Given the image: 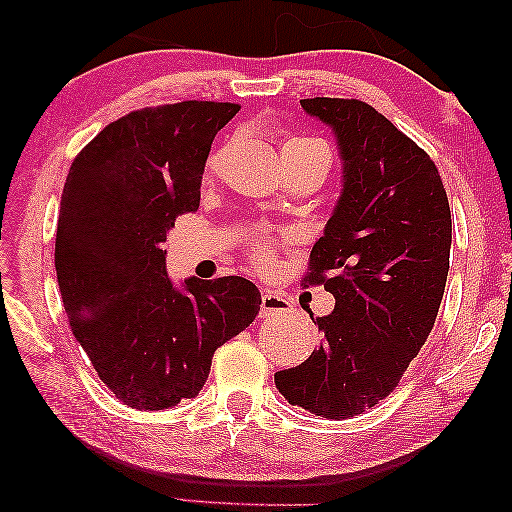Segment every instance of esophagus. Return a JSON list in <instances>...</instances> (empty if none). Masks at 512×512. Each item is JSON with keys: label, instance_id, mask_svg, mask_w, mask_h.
I'll return each instance as SVG.
<instances>
[{"label": "esophagus", "instance_id": "esophagus-1", "mask_svg": "<svg viewBox=\"0 0 512 512\" xmlns=\"http://www.w3.org/2000/svg\"><path fill=\"white\" fill-rule=\"evenodd\" d=\"M261 308L265 315H272V317H281V315H290L292 313V304L288 301L286 295H281V292H274V290H263L261 295Z\"/></svg>", "mask_w": 512, "mask_h": 512}]
</instances>
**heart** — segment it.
<instances>
[{
  "mask_svg": "<svg viewBox=\"0 0 512 512\" xmlns=\"http://www.w3.org/2000/svg\"><path fill=\"white\" fill-rule=\"evenodd\" d=\"M301 147H324V145H322L320 140H313V138H288L286 142H283V149H281V152H288V149H301ZM324 149H326V147H324ZM217 161H220V158H217V156H213L211 161H208V174H213V172H215ZM254 256H256L258 261H261L263 265L272 263V254H270V249L263 247V245H256V247H254Z\"/></svg>",
  "mask_w": 512,
  "mask_h": 512,
  "instance_id": "1",
  "label": "heart"
}]
</instances>
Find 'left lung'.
I'll list each match as a JSON object with an SVG mask.
<instances>
[{
	"mask_svg": "<svg viewBox=\"0 0 512 512\" xmlns=\"http://www.w3.org/2000/svg\"><path fill=\"white\" fill-rule=\"evenodd\" d=\"M301 108L331 129L342 167L306 276L335 308L308 311L324 340L274 383L288 404L347 420L388 397L429 338L449 274V199L424 149L370 104L315 97Z\"/></svg>",
	"mask_w": 512,
	"mask_h": 512,
	"instance_id": "1",
	"label": "left lung"
}]
</instances>
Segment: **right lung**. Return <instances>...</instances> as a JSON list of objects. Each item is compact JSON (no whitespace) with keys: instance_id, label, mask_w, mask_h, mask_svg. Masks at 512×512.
I'll use <instances>...</instances> for the list:
<instances>
[{"instance_id":"right-lung-1","label":"right lung","mask_w":512,"mask_h":512,"mask_svg":"<svg viewBox=\"0 0 512 512\" xmlns=\"http://www.w3.org/2000/svg\"><path fill=\"white\" fill-rule=\"evenodd\" d=\"M238 104L181 102L133 111L83 147L67 174L56 276L74 338L106 388L138 410H163L204 388L217 347L261 311L242 276L177 286L163 242L199 208L215 133Z\"/></svg>"}]
</instances>
